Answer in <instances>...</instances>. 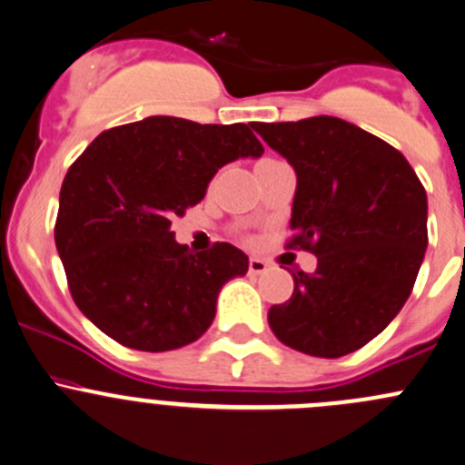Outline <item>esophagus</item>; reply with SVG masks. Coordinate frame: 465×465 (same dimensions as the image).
Wrapping results in <instances>:
<instances>
[{"label":"esophagus","instance_id":"obj_1","mask_svg":"<svg viewBox=\"0 0 465 465\" xmlns=\"http://www.w3.org/2000/svg\"><path fill=\"white\" fill-rule=\"evenodd\" d=\"M248 271H251L252 275H264L268 271V262L260 260V257H251V262H248Z\"/></svg>","mask_w":465,"mask_h":465}]
</instances>
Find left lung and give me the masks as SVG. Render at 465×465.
I'll list each match as a JSON object with an SVG mask.
<instances>
[{
	"instance_id": "8db88e82",
	"label": "left lung",
	"mask_w": 465,
	"mask_h": 465,
	"mask_svg": "<svg viewBox=\"0 0 465 465\" xmlns=\"http://www.w3.org/2000/svg\"><path fill=\"white\" fill-rule=\"evenodd\" d=\"M298 176L289 246L318 257L268 311L291 349L340 358L376 338L408 302L428 248V197L390 143L342 118L252 123Z\"/></svg>"
}]
</instances>
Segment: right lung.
Here are the masks:
<instances>
[{
	"label": "right lung",
	"mask_w": 465,
	"mask_h": 465,
	"mask_svg": "<svg viewBox=\"0 0 465 465\" xmlns=\"http://www.w3.org/2000/svg\"><path fill=\"white\" fill-rule=\"evenodd\" d=\"M262 154L243 123L174 116L91 143L62 181L55 246L75 304L100 331L138 351H170L208 331L219 291L246 275L248 257L232 243L193 252L172 219L205 197L219 167Z\"/></svg>",
	"instance_id": "right-lung-1"
}]
</instances>
